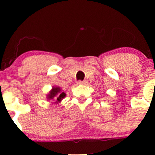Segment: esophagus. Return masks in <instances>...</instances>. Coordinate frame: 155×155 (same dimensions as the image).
<instances>
[{
    "instance_id": "34e87169",
    "label": "esophagus",
    "mask_w": 155,
    "mask_h": 155,
    "mask_svg": "<svg viewBox=\"0 0 155 155\" xmlns=\"http://www.w3.org/2000/svg\"><path fill=\"white\" fill-rule=\"evenodd\" d=\"M79 85H85V84L87 83V80H84V81H78L77 82Z\"/></svg>"
}]
</instances>
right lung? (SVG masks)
I'll return each instance as SVG.
<instances>
[{
  "label": "right lung",
  "instance_id": "right-lung-1",
  "mask_svg": "<svg viewBox=\"0 0 155 155\" xmlns=\"http://www.w3.org/2000/svg\"><path fill=\"white\" fill-rule=\"evenodd\" d=\"M66 97V94L59 87H53L52 89L49 91L48 94L47 95L48 101L53 100L56 101V104L60 103L64 98Z\"/></svg>",
  "mask_w": 155,
  "mask_h": 155
}]
</instances>
